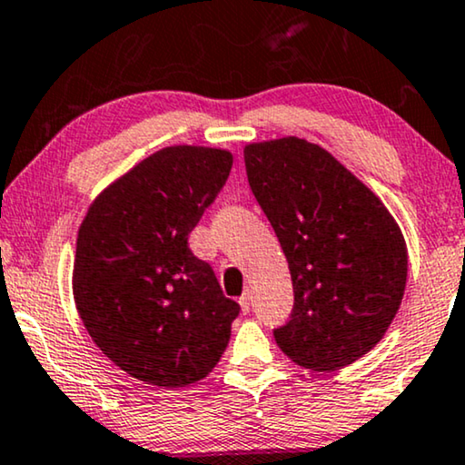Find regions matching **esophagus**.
<instances>
[{
    "label": "esophagus",
    "mask_w": 465,
    "mask_h": 465,
    "mask_svg": "<svg viewBox=\"0 0 465 465\" xmlns=\"http://www.w3.org/2000/svg\"><path fill=\"white\" fill-rule=\"evenodd\" d=\"M251 304H252L251 293H244L242 297H240V308H242V312H249L251 311Z\"/></svg>",
    "instance_id": "esophagus-1"
}]
</instances>
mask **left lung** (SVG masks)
<instances>
[{"label":"left lung","instance_id":"8db88e82","mask_svg":"<svg viewBox=\"0 0 465 465\" xmlns=\"http://www.w3.org/2000/svg\"><path fill=\"white\" fill-rule=\"evenodd\" d=\"M244 163L293 282V312L274 330L276 344L314 372L349 366L381 342L404 297L400 225L372 189L308 140L251 142Z\"/></svg>","mask_w":465,"mask_h":465}]
</instances>
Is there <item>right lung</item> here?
Wrapping results in <instances>:
<instances>
[{"mask_svg":"<svg viewBox=\"0 0 465 465\" xmlns=\"http://www.w3.org/2000/svg\"><path fill=\"white\" fill-rule=\"evenodd\" d=\"M232 163L225 148H161L110 183L78 229L76 311L99 351L146 385L206 379L227 349L240 306L187 240Z\"/></svg>","mask_w":465,"mask_h":465,"instance_id":"1","label":"right lung"}]
</instances>
